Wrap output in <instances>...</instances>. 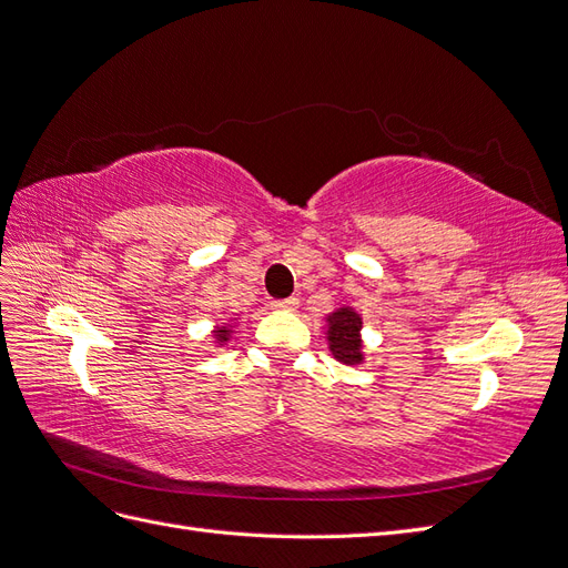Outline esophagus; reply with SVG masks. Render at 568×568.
Wrapping results in <instances>:
<instances>
[{"label": "esophagus", "mask_w": 568, "mask_h": 568, "mask_svg": "<svg viewBox=\"0 0 568 568\" xmlns=\"http://www.w3.org/2000/svg\"><path fill=\"white\" fill-rule=\"evenodd\" d=\"M270 307L272 311H294V307H298V298H282V301H270Z\"/></svg>", "instance_id": "1"}]
</instances>
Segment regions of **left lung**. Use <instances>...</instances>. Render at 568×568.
I'll return each instance as SVG.
<instances>
[{
  "instance_id": "8db88e82",
  "label": "left lung",
  "mask_w": 568,
  "mask_h": 568,
  "mask_svg": "<svg viewBox=\"0 0 568 568\" xmlns=\"http://www.w3.org/2000/svg\"><path fill=\"white\" fill-rule=\"evenodd\" d=\"M363 320L353 307H338L329 315V351L343 365L363 363V341H359Z\"/></svg>"
}]
</instances>
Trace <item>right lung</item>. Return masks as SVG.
I'll use <instances>...</instances> for the list:
<instances>
[{
  "label": "right lung",
  "mask_w": 568,
  "mask_h": 568,
  "mask_svg": "<svg viewBox=\"0 0 568 568\" xmlns=\"http://www.w3.org/2000/svg\"><path fill=\"white\" fill-rule=\"evenodd\" d=\"M227 334H230V332H227V326H222V329H217V332H215L217 341H227Z\"/></svg>",
  "instance_id": "obj_1"
}]
</instances>
